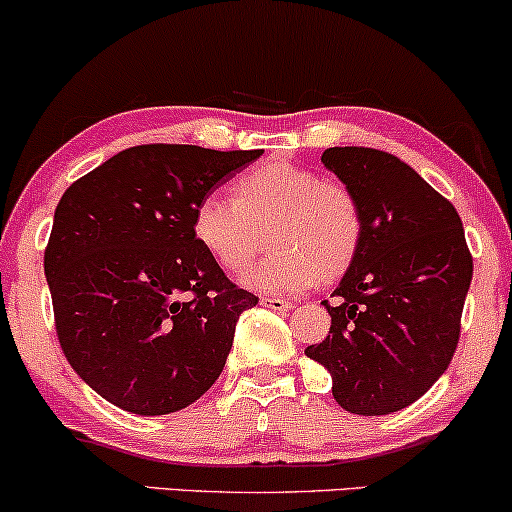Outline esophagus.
Segmentation results:
<instances>
[{"label": "esophagus", "mask_w": 512, "mask_h": 512, "mask_svg": "<svg viewBox=\"0 0 512 512\" xmlns=\"http://www.w3.org/2000/svg\"><path fill=\"white\" fill-rule=\"evenodd\" d=\"M260 303L262 306L272 308V311H291V308H294V303L286 301V299H279V296H262Z\"/></svg>", "instance_id": "obj_1"}]
</instances>
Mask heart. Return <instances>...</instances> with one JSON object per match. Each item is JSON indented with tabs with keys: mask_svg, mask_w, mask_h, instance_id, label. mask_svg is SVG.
<instances>
[{
	"mask_svg": "<svg viewBox=\"0 0 512 512\" xmlns=\"http://www.w3.org/2000/svg\"><path fill=\"white\" fill-rule=\"evenodd\" d=\"M357 196L338 179L291 162H267L235 179L233 199L206 194L196 204V245L226 272H240L262 245L272 247L240 277L250 289L299 294L318 279H335L362 243Z\"/></svg>",
	"mask_w": 512,
	"mask_h": 512,
	"instance_id": "obj_1",
	"label": "heart"
}]
</instances>
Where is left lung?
<instances>
[{"instance_id": "1", "label": "left lung", "mask_w": 512, "mask_h": 512, "mask_svg": "<svg viewBox=\"0 0 512 512\" xmlns=\"http://www.w3.org/2000/svg\"><path fill=\"white\" fill-rule=\"evenodd\" d=\"M320 162L357 196L362 243L323 301L333 325L306 355L333 376L345 411L411 406L445 374L462 330L474 260L462 218L413 167L374 148H328Z\"/></svg>"}]
</instances>
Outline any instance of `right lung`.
I'll list each match as a JSON object with an SVG mask.
<instances>
[{
	"instance_id": "1",
	"label": "right lung",
	"mask_w": 512,
	"mask_h": 512,
	"mask_svg": "<svg viewBox=\"0 0 512 512\" xmlns=\"http://www.w3.org/2000/svg\"><path fill=\"white\" fill-rule=\"evenodd\" d=\"M262 150L136 145L67 187L46 247L55 333L70 367L128 413L192 406L226 367L240 289L196 245V204Z\"/></svg>"
}]
</instances>
